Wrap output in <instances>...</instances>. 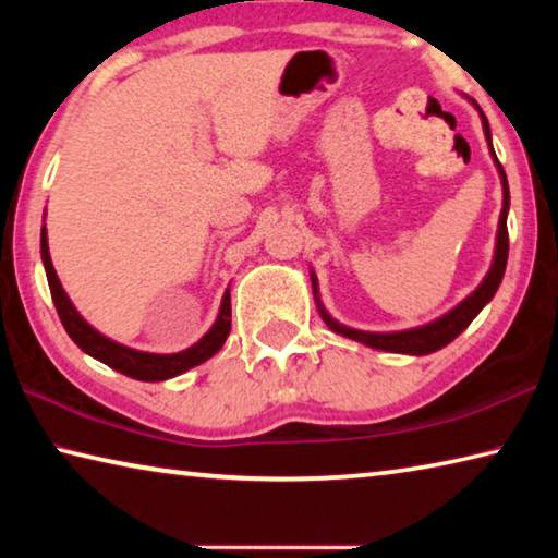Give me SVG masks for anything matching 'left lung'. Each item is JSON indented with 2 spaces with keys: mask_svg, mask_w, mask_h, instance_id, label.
Masks as SVG:
<instances>
[{
  "mask_svg": "<svg viewBox=\"0 0 558 558\" xmlns=\"http://www.w3.org/2000/svg\"><path fill=\"white\" fill-rule=\"evenodd\" d=\"M477 108V102H475ZM480 110V108H477ZM480 118H483V128H485V137L489 143V153H493V159L497 165V172L499 179H502V214H499V226H497V245H495V258H493V268L485 276V280L480 282L475 292H470V295L460 302L458 307H452L448 315H442L438 319H433V323L423 325V327H413V329H403V332H362V329H352L347 325H339L337 319L327 313L323 307V302H319L317 295V278H313V290H315V302H317V310L319 315H323L325 325L332 329V332L342 335L354 339V342H362L372 349H381V352H396V354H413V356H423V354H430V352H438L446 344H450L452 339H456L462 329H465L472 319L477 317L480 310H483L489 300L495 298V292L499 288V282H502L505 276V268H507V253H509V235H507V211H509V186H507V177H505V169L499 165V159L493 149V137H489V122L485 118V112L480 110Z\"/></svg>",
  "mask_w": 558,
  "mask_h": 558,
  "instance_id": "1",
  "label": "left lung"
}]
</instances>
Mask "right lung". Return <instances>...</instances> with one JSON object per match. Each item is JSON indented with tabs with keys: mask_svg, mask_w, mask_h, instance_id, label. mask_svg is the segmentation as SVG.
<instances>
[{
	"mask_svg": "<svg viewBox=\"0 0 558 558\" xmlns=\"http://www.w3.org/2000/svg\"><path fill=\"white\" fill-rule=\"evenodd\" d=\"M41 260L46 268V278H49L56 313H59L65 332H69V337L83 349V352L90 354L93 359H98L102 364H108L110 369L130 376V379L165 381V379H172V376L184 374L186 369L204 364L206 359H211L216 352H219L226 342V337L231 332V292L226 290L219 317H216V323L211 325L209 332L199 339V342L177 354L137 352V349L112 342V339L100 335L98 329H93L86 319L78 315V310L73 307V302L69 300V295H65L61 280L53 270V263L49 256V241H46V226L41 229Z\"/></svg>",
	"mask_w": 558,
	"mask_h": 558,
	"instance_id": "obj_1",
	"label": "right lung"
}]
</instances>
